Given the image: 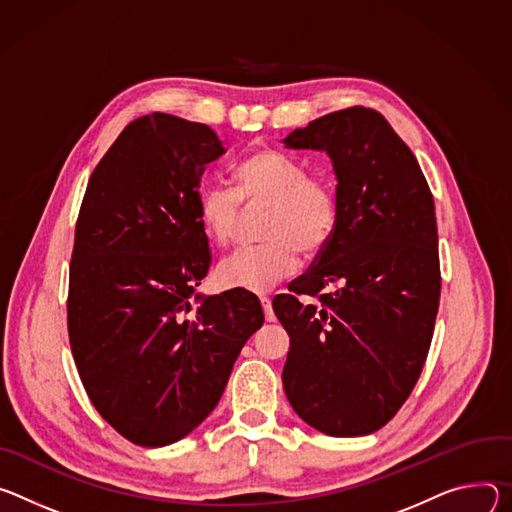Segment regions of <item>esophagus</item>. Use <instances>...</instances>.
Masks as SVG:
<instances>
[{
    "instance_id": "esophagus-1",
    "label": "esophagus",
    "mask_w": 512,
    "mask_h": 512,
    "mask_svg": "<svg viewBox=\"0 0 512 512\" xmlns=\"http://www.w3.org/2000/svg\"><path fill=\"white\" fill-rule=\"evenodd\" d=\"M260 305H262V309H264L266 321H274L276 317H274V311H272V301H270V297H260Z\"/></svg>"
}]
</instances>
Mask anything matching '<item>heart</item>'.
I'll use <instances>...</instances> for the list:
<instances>
[{"label":"heart","instance_id":"b5f03b06","mask_svg":"<svg viewBox=\"0 0 512 512\" xmlns=\"http://www.w3.org/2000/svg\"><path fill=\"white\" fill-rule=\"evenodd\" d=\"M234 189L211 185L199 197V219L207 240L219 248L236 238L244 203L266 205L262 246L244 248L217 266L225 289L266 293L301 266V250H323L337 225L339 203L333 183L307 175L303 162L272 148L248 154L234 168Z\"/></svg>","mask_w":512,"mask_h":512}]
</instances>
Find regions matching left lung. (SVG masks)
<instances>
[{"label":"left lung","instance_id":"8db88e82","mask_svg":"<svg viewBox=\"0 0 512 512\" xmlns=\"http://www.w3.org/2000/svg\"><path fill=\"white\" fill-rule=\"evenodd\" d=\"M282 142L327 152L339 203L329 244L272 301L291 337L282 384L317 431L368 435L399 413L429 354L441 293L433 195L411 148L370 107L327 113Z\"/></svg>","mask_w":512,"mask_h":512}]
</instances>
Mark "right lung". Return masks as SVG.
Returning a JSON list of instances; mask_svg holds the SVG:
<instances>
[{"instance_id":"right-lung-1","label":"right lung","mask_w":512,"mask_h":512,"mask_svg":"<svg viewBox=\"0 0 512 512\" xmlns=\"http://www.w3.org/2000/svg\"><path fill=\"white\" fill-rule=\"evenodd\" d=\"M223 152L205 124L142 116L103 154L79 209L67 297L73 358L97 413L142 447L183 439L215 409L264 323L246 291L189 301L211 264L201 177Z\"/></svg>"}]
</instances>
